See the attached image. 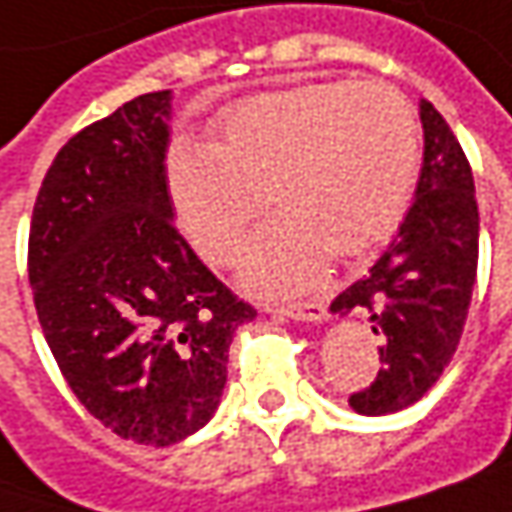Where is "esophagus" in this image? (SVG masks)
Returning <instances> with one entry per match:
<instances>
[{"mask_svg": "<svg viewBox=\"0 0 512 512\" xmlns=\"http://www.w3.org/2000/svg\"><path fill=\"white\" fill-rule=\"evenodd\" d=\"M272 310L286 318H295V321H321V318H327V310H324L321 301H298V304H284V307H272Z\"/></svg>", "mask_w": 512, "mask_h": 512, "instance_id": "esophagus-1", "label": "esophagus"}]
</instances>
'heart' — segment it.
<instances>
[{
    "mask_svg": "<svg viewBox=\"0 0 512 512\" xmlns=\"http://www.w3.org/2000/svg\"><path fill=\"white\" fill-rule=\"evenodd\" d=\"M420 170V124L382 80L307 83L228 109L217 144L179 141L167 194L196 252L226 266L263 214L278 220L243 257L246 284L289 295L321 278L330 252L356 260L403 223Z\"/></svg>",
    "mask_w": 512,
    "mask_h": 512,
    "instance_id": "1",
    "label": "heart"
}]
</instances>
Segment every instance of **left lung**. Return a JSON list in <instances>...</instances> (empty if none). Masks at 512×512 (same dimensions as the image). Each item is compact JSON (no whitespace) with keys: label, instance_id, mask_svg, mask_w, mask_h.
<instances>
[{"label":"left lung","instance_id":"1","mask_svg":"<svg viewBox=\"0 0 512 512\" xmlns=\"http://www.w3.org/2000/svg\"><path fill=\"white\" fill-rule=\"evenodd\" d=\"M423 170L400 234L371 272L330 304L365 313L379 336L376 379L350 394L359 414L414 406L452 362L478 272V202L464 147L429 101L420 104Z\"/></svg>","mask_w":512,"mask_h":512}]
</instances>
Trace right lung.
Returning <instances> with one entry per match:
<instances>
[{
    "label": "right lung",
    "mask_w": 512,
    "mask_h": 512,
    "mask_svg": "<svg viewBox=\"0 0 512 512\" xmlns=\"http://www.w3.org/2000/svg\"><path fill=\"white\" fill-rule=\"evenodd\" d=\"M170 89L138 95L69 138L28 234V281L60 374L106 429L170 446L226 388L228 345L255 316L173 226Z\"/></svg>",
    "instance_id": "obj_1"
}]
</instances>
